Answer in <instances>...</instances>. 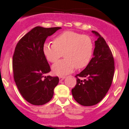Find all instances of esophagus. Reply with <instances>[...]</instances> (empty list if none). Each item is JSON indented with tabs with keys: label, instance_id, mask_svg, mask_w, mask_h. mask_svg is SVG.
I'll return each instance as SVG.
<instances>
[{
	"label": "esophagus",
	"instance_id": "obj_1",
	"mask_svg": "<svg viewBox=\"0 0 129 129\" xmlns=\"http://www.w3.org/2000/svg\"><path fill=\"white\" fill-rule=\"evenodd\" d=\"M65 78H66V77H65L64 76H60L59 77V81H62L63 79H64Z\"/></svg>",
	"mask_w": 129,
	"mask_h": 129
}]
</instances>
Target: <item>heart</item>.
<instances>
[{
    "label": "heart",
    "instance_id": "obj_1",
    "mask_svg": "<svg viewBox=\"0 0 129 129\" xmlns=\"http://www.w3.org/2000/svg\"><path fill=\"white\" fill-rule=\"evenodd\" d=\"M93 41L87 35L67 31L56 36L53 44L45 43L43 53L50 62H56L62 56L65 59L52 67L55 75H64L70 73L75 68L81 69L88 66L92 57Z\"/></svg>",
    "mask_w": 129,
    "mask_h": 129
}]
</instances>
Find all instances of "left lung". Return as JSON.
<instances>
[{
  "instance_id": "1",
  "label": "left lung",
  "mask_w": 129,
  "mask_h": 129,
  "mask_svg": "<svg viewBox=\"0 0 129 129\" xmlns=\"http://www.w3.org/2000/svg\"><path fill=\"white\" fill-rule=\"evenodd\" d=\"M95 41L93 57L83 71L76 75V84L72 88L75 101L84 106L96 104L104 98L112 85L115 72V62L111 50L100 34L92 31ZM85 77L81 80L79 77Z\"/></svg>"
}]
</instances>
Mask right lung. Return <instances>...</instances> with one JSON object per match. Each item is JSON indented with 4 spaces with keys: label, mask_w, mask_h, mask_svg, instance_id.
Segmentation results:
<instances>
[{
    "label": "right lung",
    "mask_w": 129,
    "mask_h": 129,
    "mask_svg": "<svg viewBox=\"0 0 129 129\" xmlns=\"http://www.w3.org/2000/svg\"><path fill=\"white\" fill-rule=\"evenodd\" d=\"M60 28L36 26L16 45L13 56V77L22 97L33 105L49 102L59 83L57 76H44L51 69L43 53V45L48 36Z\"/></svg>",
    "instance_id": "right-lung-1"
}]
</instances>
